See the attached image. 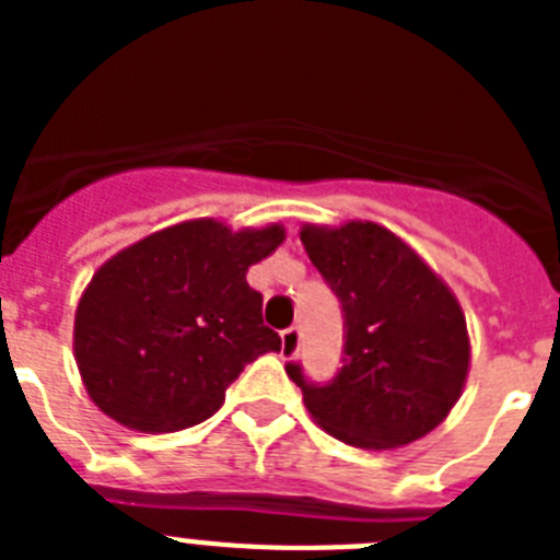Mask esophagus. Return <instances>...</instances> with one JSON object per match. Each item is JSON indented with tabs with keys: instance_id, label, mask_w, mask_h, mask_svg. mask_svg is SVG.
<instances>
[{
	"instance_id": "obj_1",
	"label": "esophagus",
	"mask_w": 560,
	"mask_h": 560,
	"mask_svg": "<svg viewBox=\"0 0 560 560\" xmlns=\"http://www.w3.org/2000/svg\"><path fill=\"white\" fill-rule=\"evenodd\" d=\"M280 341H283V355L285 359H291V355L300 350V328H296V325L285 328L283 334H280Z\"/></svg>"
}]
</instances>
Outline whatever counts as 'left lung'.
I'll use <instances>...</instances> for the list:
<instances>
[{
	"instance_id": "left-lung-1",
	"label": "left lung",
	"mask_w": 560,
	"mask_h": 560,
	"mask_svg": "<svg viewBox=\"0 0 560 560\" xmlns=\"http://www.w3.org/2000/svg\"><path fill=\"white\" fill-rule=\"evenodd\" d=\"M345 316L341 368L325 384L285 373L314 420L359 448H398L432 432L468 375L465 316L446 283L373 221L300 232Z\"/></svg>"
}]
</instances>
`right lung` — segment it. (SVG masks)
<instances>
[{
    "label": "right lung",
    "instance_id": "right-lung-1",
    "mask_svg": "<svg viewBox=\"0 0 560 560\" xmlns=\"http://www.w3.org/2000/svg\"><path fill=\"white\" fill-rule=\"evenodd\" d=\"M283 237V226L232 232L187 221L101 266L75 314L78 370L97 407L151 434L219 412L246 364L280 350L246 271Z\"/></svg>",
    "mask_w": 560,
    "mask_h": 560
}]
</instances>
